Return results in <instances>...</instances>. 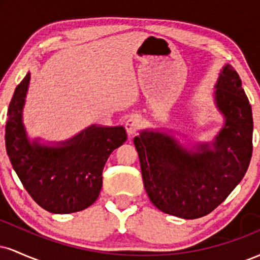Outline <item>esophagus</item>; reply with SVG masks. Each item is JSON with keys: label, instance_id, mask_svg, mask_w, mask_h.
Returning <instances> with one entry per match:
<instances>
[{"label": "esophagus", "instance_id": "obj_1", "mask_svg": "<svg viewBox=\"0 0 260 260\" xmlns=\"http://www.w3.org/2000/svg\"><path fill=\"white\" fill-rule=\"evenodd\" d=\"M124 127H126L127 133L129 134V136H133V134H136L140 129L142 122H140L139 118L136 117V116H131V117L126 121V123H124Z\"/></svg>", "mask_w": 260, "mask_h": 260}]
</instances>
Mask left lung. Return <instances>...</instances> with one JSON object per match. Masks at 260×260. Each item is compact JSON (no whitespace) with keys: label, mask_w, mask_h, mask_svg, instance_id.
<instances>
[{"label":"left lung","mask_w":260,"mask_h":260,"mask_svg":"<svg viewBox=\"0 0 260 260\" xmlns=\"http://www.w3.org/2000/svg\"><path fill=\"white\" fill-rule=\"evenodd\" d=\"M216 105L225 126L210 151L192 153L171 137L144 131L134 138L144 188L164 213L198 219L228 198L248 169L253 151L252 107L234 67H223L216 84Z\"/></svg>","instance_id":"1"}]
</instances>
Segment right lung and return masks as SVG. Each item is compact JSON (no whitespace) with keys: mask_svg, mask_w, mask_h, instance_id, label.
<instances>
[{"mask_svg":"<svg viewBox=\"0 0 260 260\" xmlns=\"http://www.w3.org/2000/svg\"><path fill=\"white\" fill-rule=\"evenodd\" d=\"M30 73L17 85L7 112L6 150L29 196L45 210L68 214L90 207L103 186L110 154L127 140L123 127L92 126L62 148L29 143L22 110Z\"/></svg>","mask_w":260,"mask_h":260,"instance_id":"right-lung-1","label":"right lung"}]
</instances>
